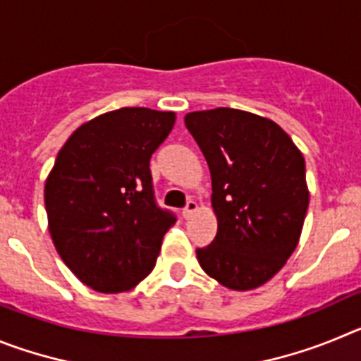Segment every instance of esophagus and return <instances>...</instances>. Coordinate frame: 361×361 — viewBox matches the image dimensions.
<instances>
[{"instance_id": "esophagus-1", "label": "esophagus", "mask_w": 361, "mask_h": 361, "mask_svg": "<svg viewBox=\"0 0 361 361\" xmlns=\"http://www.w3.org/2000/svg\"><path fill=\"white\" fill-rule=\"evenodd\" d=\"M197 208H199V206H197L195 200H188L186 208L183 209V216H184V219H190V216L197 212Z\"/></svg>"}]
</instances>
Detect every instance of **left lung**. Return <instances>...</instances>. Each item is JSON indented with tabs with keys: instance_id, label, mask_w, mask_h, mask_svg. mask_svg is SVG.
<instances>
[{
	"instance_id": "1",
	"label": "left lung",
	"mask_w": 361,
	"mask_h": 361,
	"mask_svg": "<svg viewBox=\"0 0 361 361\" xmlns=\"http://www.w3.org/2000/svg\"><path fill=\"white\" fill-rule=\"evenodd\" d=\"M184 123L208 161L219 222L212 244L197 250L200 267L224 288H258L300 240L309 206L304 155L279 124L250 111H191Z\"/></svg>"
}]
</instances>
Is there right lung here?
Returning a JSON list of instances; mask_svg holds the SVG:
<instances>
[{"mask_svg": "<svg viewBox=\"0 0 361 361\" xmlns=\"http://www.w3.org/2000/svg\"><path fill=\"white\" fill-rule=\"evenodd\" d=\"M173 111L119 108L79 126L44 184L49 231L88 288L123 293L152 273L175 215L155 202L149 159Z\"/></svg>", "mask_w": 361, "mask_h": 361, "instance_id": "obj_1", "label": "right lung"}]
</instances>
